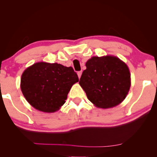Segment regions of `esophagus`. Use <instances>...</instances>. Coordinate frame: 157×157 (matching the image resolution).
<instances>
[{
    "mask_svg": "<svg viewBox=\"0 0 157 157\" xmlns=\"http://www.w3.org/2000/svg\"><path fill=\"white\" fill-rule=\"evenodd\" d=\"M82 73V71H78V78H81Z\"/></svg>",
    "mask_w": 157,
    "mask_h": 157,
    "instance_id": "34e87169",
    "label": "esophagus"
}]
</instances>
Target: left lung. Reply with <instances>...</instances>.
Here are the masks:
<instances>
[{
	"label": "left lung",
	"instance_id": "1",
	"mask_svg": "<svg viewBox=\"0 0 157 157\" xmlns=\"http://www.w3.org/2000/svg\"><path fill=\"white\" fill-rule=\"evenodd\" d=\"M79 84L96 107H113L123 101L130 88L127 66L116 57H93L86 63Z\"/></svg>",
	"mask_w": 157,
	"mask_h": 157
}]
</instances>
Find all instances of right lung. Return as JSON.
<instances>
[{
	"label": "right lung",
	"instance_id": "add662e5",
	"mask_svg": "<svg viewBox=\"0 0 157 157\" xmlns=\"http://www.w3.org/2000/svg\"><path fill=\"white\" fill-rule=\"evenodd\" d=\"M78 81V76L71 66L39 62L23 72L21 89L33 107L51 113L64 104L71 86Z\"/></svg>",
	"mask_w": 157,
	"mask_h": 157
}]
</instances>
